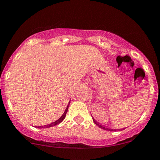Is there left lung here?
I'll return each mask as SVG.
<instances>
[{
  "label": "left lung",
  "mask_w": 160,
  "mask_h": 160,
  "mask_svg": "<svg viewBox=\"0 0 160 160\" xmlns=\"http://www.w3.org/2000/svg\"><path fill=\"white\" fill-rule=\"evenodd\" d=\"M92 120H93V122H94L95 124H96L97 126H99L100 128H102V129H104V130H106V131H117V130H124V128H122V129H112V128H107V127H106V126H103L102 124H100L99 123L96 122V121L95 120L94 118H92Z\"/></svg>",
  "instance_id": "left-lung-1"
}]
</instances>
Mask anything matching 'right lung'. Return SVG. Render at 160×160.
<instances>
[{
	"mask_svg": "<svg viewBox=\"0 0 160 160\" xmlns=\"http://www.w3.org/2000/svg\"><path fill=\"white\" fill-rule=\"evenodd\" d=\"M69 104H70V102H69ZM69 104H68V106H69ZM68 107L66 108L65 111H64V114L62 115V116H61L60 118L58 119L57 121H55V122L51 123V124H45V125H41V126H36V127L38 128H51V127H53V126H55L57 125V124H60L61 122H63V120L64 119V118L66 116V114H67V112H68Z\"/></svg>",
	"mask_w": 160,
	"mask_h": 160,
	"instance_id": "right-lung-1",
	"label": "right lung"
}]
</instances>
